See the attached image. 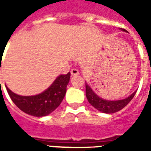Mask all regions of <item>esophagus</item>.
<instances>
[{
	"label": "esophagus",
	"instance_id": "34e87169",
	"mask_svg": "<svg viewBox=\"0 0 151 151\" xmlns=\"http://www.w3.org/2000/svg\"><path fill=\"white\" fill-rule=\"evenodd\" d=\"M70 73H71V75L73 76V75H78L79 73V71H78V69H71V71H70Z\"/></svg>",
	"mask_w": 151,
	"mask_h": 151
}]
</instances>
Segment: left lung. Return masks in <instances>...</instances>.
I'll list each match as a JSON object with an SVG mask.
<instances>
[{"label": "left lung", "mask_w": 151, "mask_h": 151, "mask_svg": "<svg viewBox=\"0 0 151 151\" xmlns=\"http://www.w3.org/2000/svg\"><path fill=\"white\" fill-rule=\"evenodd\" d=\"M121 30L125 31V30L122 29V28H121ZM136 92L137 91L133 92L129 97L124 99L116 100V101H109V100H105V99H103L100 97H99L98 95L95 94V92L92 91L91 88L87 85V83H86V96L87 98L88 102L97 110L102 111V112H104V113H114V112H116V111L123 109L133 99Z\"/></svg>", "instance_id": "left-lung-1"}]
</instances>
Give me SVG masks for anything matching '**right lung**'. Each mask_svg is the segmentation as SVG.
I'll return each mask as SVG.
<instances>
[{
    "label": "right lung",
    "instance_id": "1",
    "mask_svg": "<svg viewBox=\"0 0 151 151\" xmlns=\"http://www.w3.org/2000/svg\"><path fill=\"white\" fill-rule=\"evenodd\" d=\"M70 73L59 76L49 88L40 95L21 96L14 94L6 86L12 101L25 113L41 117L52 113L62 102L69 82Z\"/></svg>",
    "mask_w": 151,
    "mask_h": 151
}]
</instances>
